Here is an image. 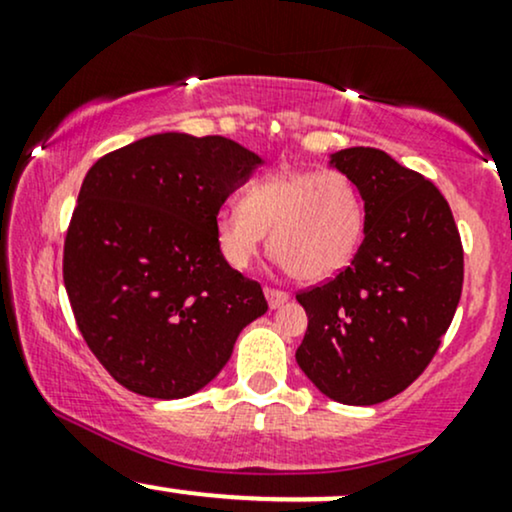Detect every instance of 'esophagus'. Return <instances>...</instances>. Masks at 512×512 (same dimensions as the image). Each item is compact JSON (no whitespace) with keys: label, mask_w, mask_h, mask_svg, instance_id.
<instances>
[{"label":"esophagus","mask_w":512,"mask_h":512,"mask_svg":"<svg viewBox=\"0 0 512 512\" xmlns=\"http://www.w3.org/2000/svg\"><path fill=\"white\" fill-rule=\"evenodd\" d=\"M264 296H267L269 308H279V305H284L286 301H289V293L281 291V289H274V286H264Z\"/></svg>","instance_id":"34e87169"}]
</instances>
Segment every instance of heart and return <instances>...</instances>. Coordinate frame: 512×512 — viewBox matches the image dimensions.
<instances>
[{"instance_id":"heart-1","label":"heart","mask_w":512,"mask_h":512,"mask_svg":"<svg viewBox=\"0 0 512 512\" xmlns=\"http://www.w3.org/2000/svg\"><path fill=\"white\" fill-rule=\"evenodd\" d=\"M363 221L361 192L342 170H279L223 207L214 233L231 267H250L269 233V252L293 279L322 281L354 257Z\"/></svg>"}]
</instances>
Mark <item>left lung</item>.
I'll return each mask as SVG.
<instances>
[{
    "label": "left lung",
    "mask_w": 512,
    "mask_h": 512,
    "mask_svg": "<svg viewBox=\"0 0 512 512\" xmlns=\"http://www.w3.org/2000/svg\"><path fill=\"white\" fill-rule=\"evenodd\" d=\"M332 163L358 185L366 236L349 267L296 293L308 315L296 361L322 395L368 407L407 390L436 356L464 252L450 204L424 175L370 146Z\"/></svg>",
    "instance_id": "8db88e82"
}]
</instances>
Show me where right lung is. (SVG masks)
<instances>
[{
  "label": "right lung",
  "instance_id": "obj_1",
  "mask_svg": "<svg viewBox=\"0 0 512 512\" xmlns=\"http://www.w3.org/2000/svg\"><path fill=\"white\" fill-rule=\"evenodd\" d=\"M262 163L226 137L166 132L110 151L81 185L62 274L81 337L127 390H202L240 330L267 313L262 286L233 269L214 221Z\"/></svg>",
  "mask_w": 512,
  "mask_h": 512
}]
</instances>
